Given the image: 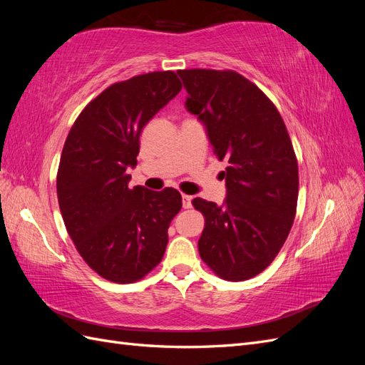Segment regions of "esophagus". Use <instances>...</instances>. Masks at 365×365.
<instances>
[{
  "instance_id": "obj_1",
  "label": "esophagus",
  "mask_w": 365,
  "mask_h": 365,
  "mask_svg": "<svg viewBox=\"0 0 365 365\" xmlns=\"http://www.w3.org/2000/svg\"><path fill=\"white\" fill-rule=\"evenodd\" d=\"M192 201H193V196L182 195V207L184 208H190L192 207Z\"/></svg>"
}]
</instances>
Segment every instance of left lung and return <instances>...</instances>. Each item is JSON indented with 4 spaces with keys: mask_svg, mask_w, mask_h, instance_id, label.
Here are the masks:
<instances>
[{
    "mask_svg": "<svg viewBox=\"0 0 365 365\" xmlns=\"http://www.w3.org/2000/svg\"><path fill=\"white\" fill-rule=\"evenodd\" d=\"M185 108L205 128L222 172V205L195 197L205 227L201 259L219 277H254L277 256L297 210L298 164L277 108L236 71L180 70Z\"/></svg>",
    "mask_w": 365,
    "mask_h": 365,
    "instance_id": "left-lung-1",
    "label": "left lung"
}]
</instances>
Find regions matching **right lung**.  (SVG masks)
Segmentation results:
<instances>
[{
  "label": "right lung",
  "mask_w": 365,
  "mask_h": 365,
  "mask_svg": "<svg viewBox=\"0 0 365 365\" xmlns=\"http://www.w3.org/2000/svg\"><path fill=\"white\" fill-rule=\"evenodd\" d=\"M173 71L117 82L85 106L65 140L58 200L65 227L83 260L109 282L132 283L161 262L168 230L182 200L178 190L129 189L140 135L181 91Z\"/></svg>",
  "instance_id": "add662e5"
}]
</instances>
